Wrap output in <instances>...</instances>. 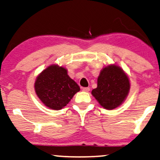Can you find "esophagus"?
<instances>
[{"label": "esophagus", "mask_w": 160, "mask_h": 160, "mask_svg": "<svg viewBox=\"0 0 160 160\" xmlns=\"http://www.w3.org/2000/svg\"><path fill=\"white\" fill-rule=\"evenodd\" d=\"M90 88H82V90L84 91V92H89L90 91Z\"/></svg>", "instance_id": "esophagus-1"}]
</instances>
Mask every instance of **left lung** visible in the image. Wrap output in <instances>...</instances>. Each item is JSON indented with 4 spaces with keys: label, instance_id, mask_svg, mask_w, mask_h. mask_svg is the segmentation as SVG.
Masks as SVG:
<instances>
[{
    "label": "left lung",
    "instance_id": "left-lung-1",
    "mask_svg": "<svg viewBox=\"0 0 160 160\" xmlns=\"http://www.w3.org/2000/svg\"><path fill=\"white\" fill-rule=\"evenodd\" d=\"M130 90L129 78L121 67L111 65L103 68L98 77V86L92 95L106 109H114L122 104Z\"/></svg>",
    "mask_w": 160,
    "mask_h": 160
}]
</instances>
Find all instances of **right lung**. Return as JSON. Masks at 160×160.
Returning a JSON list of instances; mask_svg holds the SVG:
<instances>
[{"instance_id":"add662e5","label":"right lung","mask_w":160,"mask_h":160,"mask_svg":"<svg viewBox=\"0 0 160 160\" xmlns=\"http://www.w3.org/2000/svg\"><path fill=\"white\" fill-rule=\"evenodd\" d=\"M34 90L47 107L60 110L80 90L79 86L68 75V70L57 65L48 67L37 76Z\"/></svg>"}]
</instances>
